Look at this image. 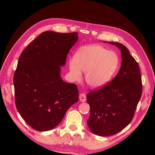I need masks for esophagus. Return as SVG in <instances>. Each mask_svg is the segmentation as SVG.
Listing matches in <instances>:
<instances>
[{"instance_id": "34e87169", "label": "esophagus", "mask_w": 155, "mask_h": 155, "mask_svg": "<svg viewBox=\"0 0 155 155\" xmlns=\"http://www.w3.org/2000/svg\"><path fill=\"white\" fill-rule=\"evenodd\" d=\"M79 99L81 102H85L87 100V97H86V95H85L84 94H83L81 93L80 95H79Z\"/></svg>"}]
</instances>
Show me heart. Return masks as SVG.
Segmentation results:
<instances>
[{
  "instance_id": "b5f03b06",
  "label": "heart",
  "mask_w": 155,
  "mask_h": 155,
  "mask_svg": "<svg viewBox=\"0 0 155 155\" xmlns=\"http://www.w3.org/2000/svg\"><path fill=\"white\" fill-rule=\"evenodd\" d=\"M118 65L119 58L116 52L93 45L78 49L74 59L69 61V71L75 81H80L82 71L85 72V81L88 86L100 88L109 83Z\"/></svg>"
}]
</instances>
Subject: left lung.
Masks as SVG:
<instances>
[{
	"label": "left lung",
	"instance_id": "obj_1",
	"mask_svg": "<svg viewBox=\"0 0 155 155\" xmlns=\"http://www.w3.org/2000/svg\"><path fill=\"white\" fill-rule=\"evenodd\" d=\"M121 52V67L110 83L87 94L90 105L88 126L98 136L113 135L126 127L133 119L142 94L139 64L123 44L108 42Z\"/></svg>",
	"mask_w": 155,
	"mask_h": 155
}]
</instances>
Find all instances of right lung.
Segmentation results:
<instances>
[{
	"instance_id": "add662e5",
	"label": "right lung",
	"mask_w": 155,
	"mask_h": 155,
	"mask_svg": "<svg viewBox=\"0 0 155 155\" xmlns=\"http://www.w3.org/2000/svg\"><path fill=\"white\" fill-rule=\"evenodd\" d=\"M77 32L45 31L22 51L14 74L15 104L27 123L38 131L50 130L63 119L69 107L78 101L74 84L61 77Z\"/></svg>"
}]
</instances>
